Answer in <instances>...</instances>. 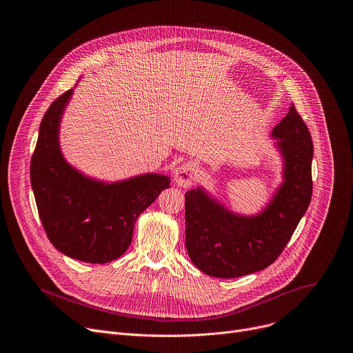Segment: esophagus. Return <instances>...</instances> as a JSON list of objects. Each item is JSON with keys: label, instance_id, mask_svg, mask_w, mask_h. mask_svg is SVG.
Here are the masks:
<instances>
[{"label": "esophagus", "instance_id": "1", "mask_svg": "<svg viewBox=\"0 0 353 353\" xmlns=\"http://www.w3.org/2000/svg\"><path fill=\"white\" fill-rule=\"evenodd\" d=\"M195 177H196V168L191 162L184 163L174 170V183L181 188H187L192 185V183L195 181Z\"/></svg>", "mask_w": 353, "mask_h": 353}]
</instances>
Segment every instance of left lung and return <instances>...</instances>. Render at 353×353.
<instances>
[{"mask_svg": "<svg viewBox=\"0 0 353 353\" xmlns=\"http://www.w3.org/2000/svg\"><path fill=\"white\" fill-rule=\"evenodd\" d=\"M271 135L283 159V181L261 214L237 215L201 187L185 192V247L210 276L237 278L270 267L309 208L313 141L293 105Z\"/></svg>", "mask_w": 353, "mask_h": 353, "instance_id": "obj_1", "label": "left lung"}]
</instances>
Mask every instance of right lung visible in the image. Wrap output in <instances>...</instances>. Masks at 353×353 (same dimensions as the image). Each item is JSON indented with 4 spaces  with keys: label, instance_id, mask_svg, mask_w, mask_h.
Masks as SVG:
<instances>
[{
    "label": "right lung",
    "instance_id": "obj_1",
    "mask_svg": "<svg viewBox=\"0 0 353 353\" xmlns=\"http://www.w3.org/2000/svg\"><path fill=\"white\" fill-rule=\"evenodd\" d=\"M72 92H64L44 113L30 162V183L52 244L71 259L105 264L125 253L135 221L170 187V179L148 173L105 183L86 177L67 163L59 131Z\"/></svg>",
    "mask_w": 353,
    "mask_h": 353
}]
</instances>
